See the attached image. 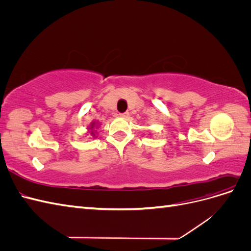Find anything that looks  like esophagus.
Masks as SVG:
<instances>
[{
	"label": "esophagus",
	"mask_w": 251,
	"mask_h": 251,
	"mask_svg": "<svg viewBox=\"0 0 251 251\" xmlns=\"http://www.w3.org/2000/svg\"><path fill=\"white\" fill-rule=\"evenodd\" d=\"M119 116H120V117H124V118H126V117L128 116V113H127V112L121 113V114H119Z\"/></svg>",
	"instance_id": "1"
}]
</instances>
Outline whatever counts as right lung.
Returning a JSON list of instances; mask_svg holds the SVG:
<instances>
[{
  "instance_id": "1",
  "label": "right lung",
  "mask_w": 251,
  "mask_h": 251,
  "mask_svg": "<svg viewBox=\"0 0 251 251\" xmlns=\"http://www.w3.org/2000/svg\"><path fill=\"white\" fill-rule=\"evenodd\" d=\"M98 127V123H96V121H92V124H91L89 126H88V133L92 136V137L96 138V132H95V128Z\"/></svg>"
}]
</instances>
